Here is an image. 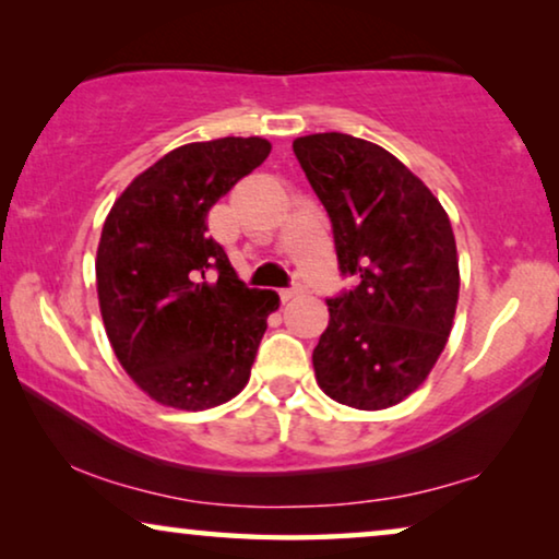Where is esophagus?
Wrapping results in <instances>:
<instances>
[{
	"label": "esophagus",
	"instance_id": "34e87169",
	"mask_svg": "<svg viewBox=\"0 0 559 559\" xmlns=\"http://www.w3.org/2000/svg\"><path fill=\"white\" fill-rule=\"evenodd\" d=\"M300 295V287H289V289H280V297H282V302H289V300H295V297Z\"/></svg>",
	"mask_w": 559,
	"mask_h": 559
}]
</instances>
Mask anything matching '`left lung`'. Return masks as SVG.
<instances>
[{"mask_svg": "<svg viewBox=\"0 0 559 559\" xmlns=\"http://www.w3.org/2000/svg\"><path fill=\"white\" fill-rule=\"evenodd\" d=\"M293 150L333 224L343 274L312 350L318 386L354 409L400 404L430 377L453 331L461 270L432 190L392 152L358 136H297Z\"/></svg>", "mask_w": 559, "mask_h": 559, "instance_id": "1", "label": "left lung"}]
</instances>
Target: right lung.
<instances>
[{
  "label": "right lung",
  "mask_w": 559,
  "mask_h": 559,
  "mask_svg": "<svg viewBox=\"0 0 559 559\" xmlns=\"http://www.w3.org/2000/svg\"><path fill=\"white\" fill-rule=\"evenodd\" d=\"M272 152L221 136L167 152L104 221L96 293L109 343L136 386L173 409L218 407L247 386L272 289H249L209 236V211Z\"/></svg>",
  "instance_id": "right-lung-1"
}]
</instances>
